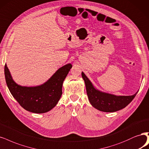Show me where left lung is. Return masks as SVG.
<instances>
[{
  "label": "left lung",
  "instance_id": "obj_1",
  "mask_svg": "<svg viewBox=\"0 0 149 149\" xmlns=\"http://www.w3.org/2000/svg\"><path fill=\"white\" fill-rule=\"evenodd\" d=\"M84 81L87 94L91 104L96 109L104 112H114L124 109L134 99L132 95H115L101 92L95 89L83 72L81 73Z\"/></svg>",
  "mask_w": 149,
  "mask_h": 149
}]
</instances>
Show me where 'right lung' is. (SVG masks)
I'll return each instance as SVG.
<instances>
[{
  "label": "right lung",
  "mask_w": 149,
  "mask_h": 149,
  "mask_svg": "<svg viewBox=\"0 0 149 149\" xmlns=\"http://www.w3.org/2000/svg\"><path fill=\"white\" fill-rule=\"evenodd\" d=\"M72 65H65L42 85L35 87L22 86L13 80L7 65L4 72L10 92L24 109L34 113H44L57 104L62 94V85Z\"/></svg>",
  "instance_id": "1"
}]
</instances>
